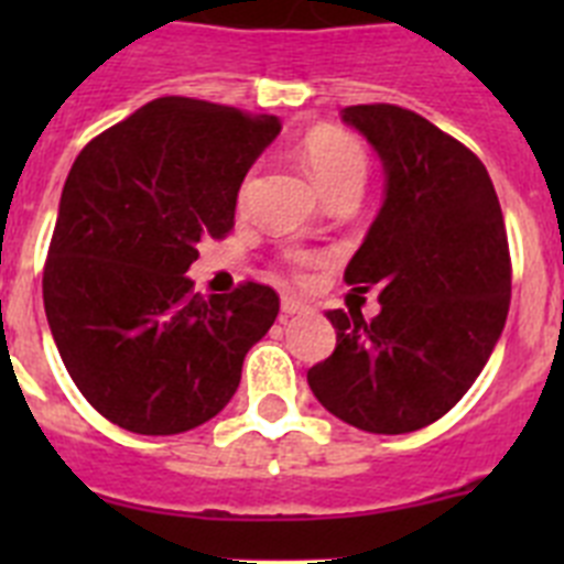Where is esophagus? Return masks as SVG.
Masks as SVG:
<instances>
[{
	"mask_svg": "<svg viewBox=\"0 0 564 564\" xmlns=\"http://www.w3.org/2000/svg\"><path fill=\"white\" fill-rule=\"evenodd\" d=\"M307 305L305 302H299V299L293 296H282V316H296V313H305Z\"/></svg>",
	"mask_w": 564,
	"mask_h": 564,
	"instance_id": "34e87169",
	"label": "esophagus"
}]
</instances>
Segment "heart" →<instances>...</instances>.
Listing matches in <instances>:
<instances>
[{"label":"heart","instance_id":"heart-1","mask_svg":"<svg viewBox=\"0 0 564 564\" xmlns=\"http://www.w3.org/2000/svg\"><path fill=\"white\" fill-rule=\"evenodd\" d=\"M299 158L325 197H333L338 192H361L367 169H370L367 149L361 147V141L338 127L311 129L299 143ZM288 262L296 271H307L316 265V257L296 251L288 257Z\"/></svg>","mask_w":564,"mask_h":564}]
</instances>
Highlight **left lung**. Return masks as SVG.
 Returning <instances> with one entry per match:
<instances>
[{
	"label": "left lung",
	"mask_w": 564,
	"mask_h": 564,
	"mask_svg": "<svg viewBox=\"0 0 564 564\" xmlns=\"http://www.w3.org/2000/svg\"><path fill=\"white\" fill-rule=\"evenodd\" d=\"M341 121L387 174L381 212L344 271L356 291L381 288V313H327L336 350L307 383L356 430L403 435L446 415L495 350L511 302L506 223L480 158L426 118L358 104Z\"/></svg>",
	"instance_id": "1"
}]
</instances>
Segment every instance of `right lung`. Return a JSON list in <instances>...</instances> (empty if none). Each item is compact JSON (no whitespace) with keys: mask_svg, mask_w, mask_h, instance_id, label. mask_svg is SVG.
<instances>
[{"mask_svg":"<svg viewBox=\"0 0 564 564\" xmlns=\"http://www.w3.org/2000/svg\"><path fill=\"white\" fill-rule=\"evenodd\" d=\"M279 129L276 115L154 98L69 169L44 313L69 378L121 430L181 435L212 421L271 330L273 288L203 299L186 271L203 237L231 231L239 186Z\"/></svg>","mask_w":564,"mask_h":564,"instance_id":"obj_1","label":"right lung"}]
</instances>
